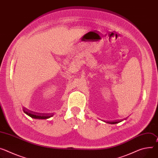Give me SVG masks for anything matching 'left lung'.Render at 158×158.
<instances>
[{
    "mask_svg": "<svg viewBox=\"0 0 158 158\" xmlns=\"http://www.w3.org/2000/svg\"><path fill=\"white\" fill-rule=\"evenodd\" d=\"M127 118H124V119H123V120H117V121H114V122H111V123H113V124H114V123H119V122H122V121H123V120H126Z\"/></svg>",
    "mask_w": 158,
    "mask_h": 158,
    "instance_id": "1",
    "label": "left lung"
}]
</instances>
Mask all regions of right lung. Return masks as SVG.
<instances>
[{
  "label": "right lung",
  "instance_id": "add662e5",
  "mask_svg": "<svg viewBox=\"0 0 158 158\" xmlns=\"http://www.w3.org/2000/svg\"><path fill=\"white\" fill-rule=\"evenodd\" d=\"M23 111L24 112L27 114V115L30 116V117L33 118H35V119H47L49 118L50 117H51L53 115H47L45 114H39L35 112H33L30 110H28L27 109H26V108L23 107Z\"/></svg>",
  "mask_w": 158,
  "mask_h": 158
}]
</instances>
